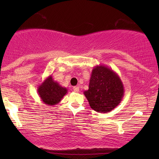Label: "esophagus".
Here are the masks:
<instances>
[{"instance_id":"esophagus-1","label":"esophagus","mask_w":159,"mask_h":159,"mask_svg":"<svg viewBox=\"0 0 159 159\" xmlns=\"http://www.w3.org/2000/svg\"><path fill=\"white\" fill-rule=\"evenodd\" d=\"M73 90L75 93H78L80 91V88H79V87H77V86H75V87H74V88H73Z\"/></svg>"}]
</instances>
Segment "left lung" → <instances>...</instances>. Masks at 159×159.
<instances>
[{"label":"left lung","instance_id":"8db88e82","mask_svg":"<svg viewBox=\"0 0 159 159\" xmlns=\"http://www.w3.org/2000/svg\"><path fill=\"white\" fill-rule=\"evenodd\" d=\"M91 108L99 113L114 109L125 95L124 84L112 69L98 65L93 69L88 90L84 92Z\"/></svg>","mask_w":159,"mask_h":159}]
</instances>
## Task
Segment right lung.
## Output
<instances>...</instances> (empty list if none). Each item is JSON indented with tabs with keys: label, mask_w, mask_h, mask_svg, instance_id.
I'll use <instances>...</instances> for the list:
<instances>
[{
	"label": "right lung",
	"mask_w": 159,
	"mask_h": 159,
	"mask_svg": "<svg viewBox=\"0 0 159 159\" xmlns=\"http://www.w3.org/2000/svg\"><path fill=\"white\" fill-rule=\"evenodd\" d=\"M38 93L43 103L53 106L61 101L67 93V89L54 81L50 75L38 86Z\"/></svg>",
	"instance_id": "1"
}]
</instances>
